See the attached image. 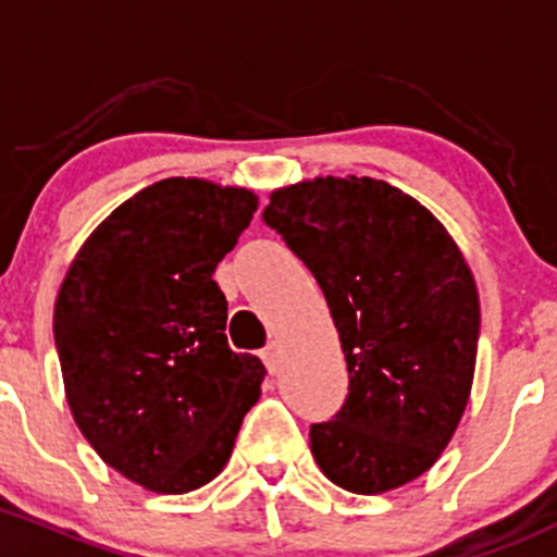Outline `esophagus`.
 <instances>
[{
    "label": "esophagus",
    "instance_id": "esophagus-1",
    "mask_svg": "<svg viewBox=\"0 0 557 557\" xmlns=\"http://www.w3.org/2000/svg\"><path fill=\"white\" fill-rule=\"evenodd\" d=\"M262 362H265V367H268V372H271V375H276V372L281 370V346L278 343H268L265 348H262Z\"/></svg>",
    "mask_w": 557,
    "mask_h": 557
}]
</instances>
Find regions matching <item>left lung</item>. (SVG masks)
<instances>
[{
	"mask_svg": "<svg viewBox=\"0 0 557 557\" xmlns=\"http://www.w3.org/2000/svg\"><path fill=\"white\" fill-rule=\"evenodd\" d=\"M262 222L319 281L346 354V403L311 423L321 472L351 493L410 483L450 443L472 388L480 302L456 240L370 176L284 187Z\"/></svg>",
	"mask_w": 557,
	"mask_h": 557,
	"instance_id": "obj_1",
	"label": "left lung"
}]
</instances>
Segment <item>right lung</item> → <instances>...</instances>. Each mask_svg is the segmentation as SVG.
<instances>
[{
	"mask_svg": "<svg viewBox=\"0 0 557 557\" xmlns=\"http://www.w3.org/2000/svg\"><path fill=\"white\" fill-rule=\"evenodd\" d=\"M257 195L203 180L154 182L74 257L53 335L79 432L112 469L158 493L222 472L265 367L227 346L214 276Z\"/></svg>",
	"mask_w": 557,
	"mask_h": 557,
	"instance_id": "right-lung-1",
	"label": "right lung"
}]
</instances>
